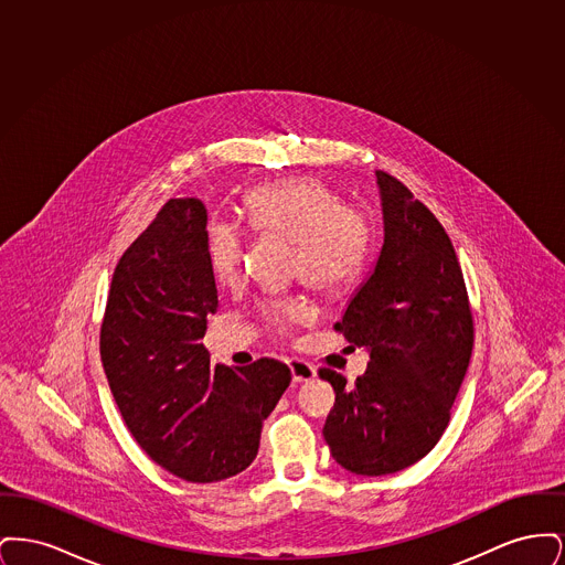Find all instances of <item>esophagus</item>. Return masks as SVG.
<instances>
[{
    "label": "esophagus",
    "instance_id": "obj_1",
    "mask_svg": "<svg viewBox=\"0 0 565 565\" xmlns=\"http://www.w3.org/2000/svg\"><path fill=\"white\" fill-rule=\"evenodd\" d=\"M290 373H292V381L295 383H302V381H311L316 379V369L302 360H290Z\"/></svg>",
    "mask_w": 565,
    "mask_h": 565
}]
</instances>
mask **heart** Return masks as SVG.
I'll return each mask as SVG.
<instances>
[{
    "label": "heart",
    "instance_id": "b5f03b06",
    "mask_svg": "<svg viewBox=\"0 0 565 565\" xmlns=\"http://www.w3.org/2000/svg\"><path fill=\"white\" fill-rule=\"evenodd\" d=\"M245 214L256 233L292 242V277H300L316 292L339 295L362 275L371 247V222L358 207L341 203L320 180L290 178L258 186L245 199ZM205 254L217 284L242 281L245 235L235 222L214 220L207 226ZM313 316V307L296 296L263 307V320L277 334H288Z\"/></svg>",
    "mask_w": 565,
    "mask_h": 565
}]
</instances>
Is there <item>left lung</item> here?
I'll list each match as a JSON object with an SVG mask.
<instances>
[{"label":"left lung","instance_id":"obj_1","mask_svg":"<svg viewBox=\"0 0 565 565\" xmlns=\"http://www.w3.org/2000/svg\"><path fill=\"white\" fill-rule=\"evenodd\" d=\"M376 184L383 247L334 323L371 362L353 385L320 369L337 394L323 438L337 463L364 477L398 472L430 454L449 426L475 345L463 275L443 224L394 175L376 171Z\"/></svg>","mask_w":565,"mask_h":565}]
</instances>
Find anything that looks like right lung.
<instances>
[{"instance_id":"right-lung-1","label":"right lung","mask_w":565,"mask_h":565,"mask_svg":"<svg viewBox=\"0 0 565 565\" xmlns=\"http://www.w3.org/2000/svg\"><path fill=\"white\" fill-rule=\"evenodd\" d=\"M205 226L199 199L162 205L114 269L99 334L109 390L137 445L190 483L245 470L292 381L273 358L212 366L201 343L217 309Z\"/></svg>"}]
</instances>
